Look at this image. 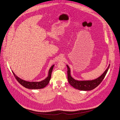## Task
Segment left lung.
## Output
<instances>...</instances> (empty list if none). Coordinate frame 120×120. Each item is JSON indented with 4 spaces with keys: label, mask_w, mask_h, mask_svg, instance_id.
<instances>
[{
    "label": "left lung",
    "mask_w": 120,
    "mask_h": 120,
    "mask_svg": "<svg viewBox=\"0 0 120 120\" xmlns=\"http://www.w3.org/2000/svg\"><path fill=\"white\" fill-rule=\"evenodd\" d=\"M110 64H109L108 68L104 71V72L97 79L92 80H83L79 81L75 80L71 75L70 69L68 66L67 64L68 68V79L69 83L73 87V88L80 90L88 91L91 90L99 86L102 81L104 79L105 75L109 68Z\"/></svg>",
    "instance_id": "obj_1"
}]
</instances>
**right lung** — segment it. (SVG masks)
Listing matches in <instances>:
<instances>
[{"label":"right lung","mask_w":120,"mask_h":120,"mask_svg":"<svg viewBox=\"0 0 120 120\" xmlns=\"http://www.w3.org/2000/svg\"><path fill=\"white\" fill-rule=\"evenodd\" d=\"M54 66V65H53L50 68L48 72V77L45 79L40 82H29L24 80L23 79H21L18 77L12 71V72L14 75V77H15L17 80L19 82V84H20L22 86H24L25 88L32 90L41 89L45 88V87L48 84L51 78V74Z\"/></svg>","instance_id":"add662e5"}]
</instances>
